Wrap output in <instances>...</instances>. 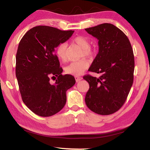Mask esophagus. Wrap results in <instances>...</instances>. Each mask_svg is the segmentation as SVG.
<instances>
[{
	"label": "esophagus",
	"instance_id": "esophagus-1",
	"mask_svg": "<svg viewBox=\"0 0 150 150\" xmlns=\"http://www.w3.org/2000/svg\"><path fill=\"white\" fill-rule=\"evenodd\" d=\"M75 80L77 82H79V81H81L83 79L81 77H79V76H75Z\"/></svg>",
	"mask_w": 150,
	"mask_h": 150
}]
</instances>
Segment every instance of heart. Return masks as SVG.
Returning a JSON list of instances; mask_svg holds the SVG:
<instances>
[{
  "mask_svg": "<svg viewBox=\"0 0 150 150\" xmlns=\"http://www.w3.org/2000/svg\"><path fill=\"white\" fill-rule=\"evenodd\" d=\"M72 43L78 45L82 52H81V57L93 58L95 55V50L91 47L90 40L87 38L79 35L72 40ZM55 53L57 57L62 61L67 60V44L65 43H60L55 50ZM89 66V62L87 59H83L78 62H74L69 63L65 67V71L67 74L73 75H80L87 69Z\"/></svg>",
  "mask_w": 150,
  "mask_h": 150,
  "instance_id": "obj_1",
  "label": "heart"
}]
</instances>
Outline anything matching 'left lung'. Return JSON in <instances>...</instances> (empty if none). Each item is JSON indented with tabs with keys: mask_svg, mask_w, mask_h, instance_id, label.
Listing matches in <instances>:
<instances>
[{
	"mask_svg": "<svg viewBox=\"0 0 150 150\" xmlns=\"http://www.w3.org/2000/svg\"><path fill=\"white\" fill-rule=\"evenodd\" d=\"M98 40V53L88 71L100 73L98 78L86 75L89 84L85 103L94 112L109 115L125 103L133 84L134 56L126 34L112 24L85 29Z\"/></svg>",
	"mask_w": 150,
	"mask_h": 150,
	"instance_id": "obj_1",
	"label": "left lung"
}]
</instances>
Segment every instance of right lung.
Listing matches in <instances>:
<instances>
[{
  "instance_id": "add662e5",
  "label": "right lung",
  "mask_w": 150,
  "mask_h": 150,
  "mask_svg": "<svg viewBox=\"0 0 150 150\" xmlns=\"http://www.w3.org/2000/svg\"><path fill=\"white\" fill-rule=\"evenodd\" d=\"M74 31H63L47 26L29 30L19 43L16 55V76L22 99L35 115L47 117L64 107L66 91L75 79L63 75L55 48L67 41ZM56 77L54 84L50 79Z\"/></svg>"
}]
</instances>
